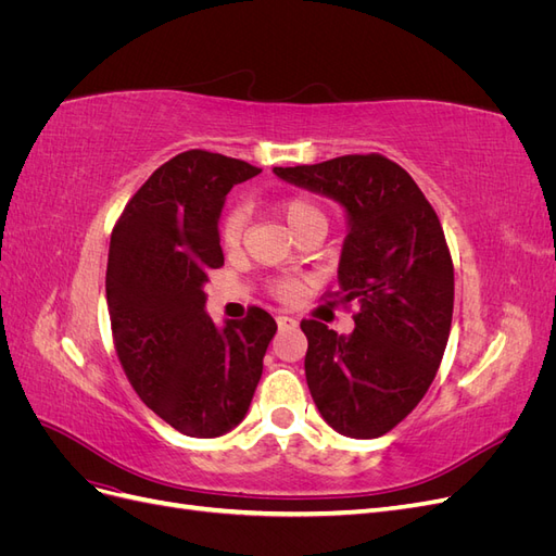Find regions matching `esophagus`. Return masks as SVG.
Segmentation results:
<instances>
[{"label": "esophagus", "mask_w": 556, "mask_h": 556, "mask_svg": "<svg viewBox=\"0 0 556 556\" xmlns=\"http://www.w3.org/2000/svg\"><path fill=\"white\" fill-rule=\"evenodd\" d=\"M276 323H278V327L280 329H294L299 323H296V319L294 317H290V315H278L276 317Z\"/></svg>", "instance_id": "1"}]
</instances>
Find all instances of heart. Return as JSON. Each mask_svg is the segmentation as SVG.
Masks as SVG:
<instances>
[{"label":"heart","instance_id":"b5f03b06","mask_svg":"<svg viewBox=\"0 0 556 556\" xmlns=\"http://www.w3.org/2000/svg\"><path fill=\"white\" fill-rule=\"evenodd\" d=\"M276 215L285 223L294 237L299 231H304L308 227H325L327 229V215L325 211L319 208L315 201L306 199V197H290V199H282L274 206ZM243 227H245V217L241 208H233L227 213L225 223H223V243L227 248H237L241 243L243 237ZM296 292V282H278L276 285V294L280 299H290Z\"/></svg>","mask_w":556,"mask_h":556}]
</instances>
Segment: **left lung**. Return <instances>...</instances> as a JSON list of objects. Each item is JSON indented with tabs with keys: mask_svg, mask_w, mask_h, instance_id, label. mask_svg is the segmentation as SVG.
I'll return each mask as SVG.
<instances>
[{
	"mask_svg": "<svg viewBox=\"0 0 556 556\" xmlns=\"http://www.w3.org/2000/svg\"><path fill=\"white\" fill-rule=\"evenodd\" d=\"M274 174L345 213L339 304L359 313L350 333L301 323L306 382L333 431L378 439L422 401L447 345L454 268L439 215L408 172L382 155L274 166Z\"/></svg>",
	"mask_w": 556,
	"mask_h": 556,
	"instance_id": "8db88e82",
	"label": "left lung"
}]
</instances>
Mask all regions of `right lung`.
<instances>
[{
	"label": "right lung",
	"mask_w": 556,
	"mask_h": 556,
	"mask_svg": "<svg viewBox=\"0 0 556 556\" xmlns=\"http://www.w3.org/2000/svg\"><path fill=\"white\" fill-rule=\"evenodd\" d=\"M260 172L188 150L141 185L111 233L106 301L117 357L146 406L192 439L243 422L278 329L262 308L220 327L206 313L208 271L225 264V199Z\"/></svg>",
	"instance_id": "right-lung-1"
}]
</instances>
